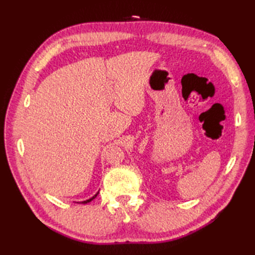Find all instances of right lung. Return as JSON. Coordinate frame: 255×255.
Returning a JSON list of instances; mask_svg holds the SVG:
<instances>
[{
	"label": "right lung",
	"mask_w": 255,
	"mask_h": 255,
	"mask_svg": "<svg viewBox=\"0 0 255 255\" xmlns=\"http://www.w3.org/2000/svg\"><path fill=\"white\" fill-rule=\"evenodd\" d=\"M97 195H99V192H97L95 195H94V196L93 197H92V198H90V199H88V200H84V202H82V204H88V203H90L91 202V200H93L96 196H97Z\"/></svg>",
	"instance_id": "obj_1"
}]
</instances>
